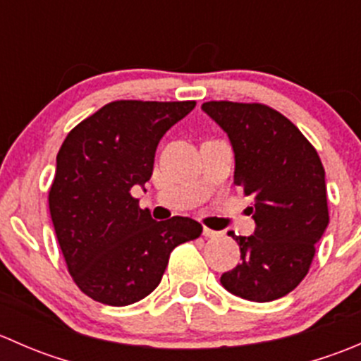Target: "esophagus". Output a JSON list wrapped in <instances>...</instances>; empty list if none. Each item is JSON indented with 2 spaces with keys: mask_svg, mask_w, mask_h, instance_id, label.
Instances as JSON below:
<instances>
[{
  "mask_svg": "<svg viewBox=\"0 0 361 361\" xmlns=\"http://www.w3.org/2000/svg\"><path fill=\"white\" fill-rule=\"evenodd\" d=\"M202 234H204V238L214 239V238H220V235H224V232H220V231H213V228L204 227V228H202Z\"/></svg>",
  "mask_w": 361,
  "mask_h": 361,
  "instance_id": "esophagus-1",
  "label": "esophagus"
}]
</instances>
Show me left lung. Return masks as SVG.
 <instances>
[{
    "mask_svg": "<svg viewBox=\"0 0 361 361\" xmlns=\"http://www.w3.org/2000/svg\"><path fill=\"white\" fill-rule=\"evenodd\" d=\"M227 133L234 150V183L250 197L255 232L235 235L241 264L221 286L253 302L285 297L305 278L316 243L329 227L325 169L318 152L281 113L258 103L202 104Z\"/></svg>",
    "mask_w": 361,
    "mask_h": 361,
    "instance_id": "1",
    "label": "left lung"
}]
</instances>
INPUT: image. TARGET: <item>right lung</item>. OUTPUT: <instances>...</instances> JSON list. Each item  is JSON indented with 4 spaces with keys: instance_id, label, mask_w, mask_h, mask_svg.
<instances>
[{
    "instance_id": "add662e5",
    "label": "right lung",
    "mask_w": 361,
    "mask_h": 361,
    "mask_svg": "<svg viewBox=\"0 0 361 361\" xmlns=\"http://www.w3.org/2000/svg\"><path fill=\"white\" fill-rule=\"evenodd\" d=\"M195 101H113L64 140L49 207L68 271L78 288L106 305L134 304L159 286L171 251L197 239L188 216L155 221L130 195L154 171L164 134Z\"/></svg>"
}]
</instances>
